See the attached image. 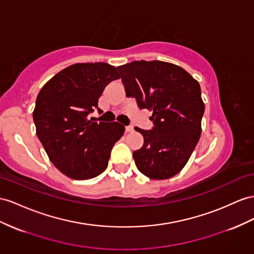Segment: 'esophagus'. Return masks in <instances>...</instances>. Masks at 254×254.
<instances>
[{
    "mask_svg": "<svg viewBox=\"0 0 254 254\" xmlns=\"http://www.w3.org/2000/svg\"><path fill=\"white\" fill-rule=\"evenodd\" d=\"M133 129H134V127H133L132 125H128V126L126 127V131H127V132H132Z\"/></svg>",
    "mask_w": 254,
    "mask_h": 254,
    "instance_id": "34e87169",
    "label": "esophagus"
}]
</instances>
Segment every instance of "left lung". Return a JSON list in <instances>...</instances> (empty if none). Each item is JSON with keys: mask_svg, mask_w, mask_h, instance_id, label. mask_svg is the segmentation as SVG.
Returning a JSON list of instances; mask_svg holds the SVG:
<instances>
[{"mask_svg": "<svg viewBox=\"0 0 254 254\" xmlns=\"http://www.w3.org/2000/svg\"><path fill=\"white\" fill-rule=\"evenodd\" d=\"M117 69L127 96L152 112L151 129L134 127L144 137L142 147L133 151L136 167L151 179L175 176L200 136L205 105L199 83L184 68L162 61H133Z\"/></svg>", "mask_w": 254, "mask_h": 254, "instance_id": "left-lung-1", "label": "left lung"}]
</instances>
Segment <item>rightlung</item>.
<instances>
[{
  "mask_svg": "<svg viewBox=\"0 0 254 254\" xmlns=\"http://www.w3.org/2000/svg\"><path fill=\"white\" fill-rule=\"evenodd\" d=\"M107 63H77L62 69L36 97L33 120L38 139L54 165L65 176L86 180L107 168L114 145L125 133L118 122H93L109 82L119 79Z\"/></svg>",
  "mask_w": 254,
  "mask_h": 254,
  "instance_id": "1",
  "label": "right lung"
}]
</instances>
